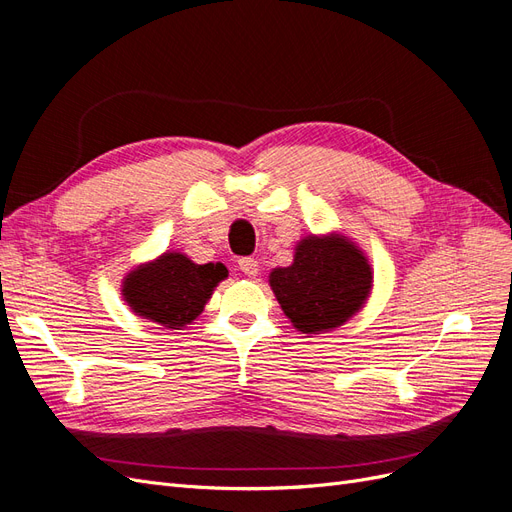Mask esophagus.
I'll list each match as a JSON object with an SVG mask.
<instances>
[{
  "label": "esophagus",
  "mask_w": 512,
  "mask_h": 512,
  "mask_svg": "<svg viewBox=\"0 0 512 512\" xmlns=\"http://www.w3.org/2000/svg\"><path fill=\"white\" fill-rule=\"evenodd\" d=\"M239 269H241L247 277H256L258 271H260L256 258H241V260H239Z\"/></svg>",
  "instance_id": "34e87169"
}]
</instances>
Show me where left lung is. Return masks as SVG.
Listing matches in <instances>:
<instances>
[{
    "label": "left lung",
    "mask_w": 512,
    "mask_h": 512,
    "mask_svg": "<svg viewBox=\"0 0 512 512\" xmlns=\"http://www.w3.org/2000/svg\"><path fill=\"white\" fill-rule=\"evenodd\" d=\"M374 273L367 256L344 235H309L297 243L290 267L273 269L269 284L301 333L342 327L365 305Z\"/></svg>",
    "instance_id": "left-lung-1"
}]
</instances>
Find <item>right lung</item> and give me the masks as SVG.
Wrapping results in <instances>:
<instances>
[{
	"label": "right lung",
	"mask_w": 512,
	"mask_h": 512,
	"mask_svg": "<svg viewBox=\"0 0 512 512\" xmlns=\"http://www.w3.org/2000/svg\"><path fill=\"white\" fill-rule=\"evenodd\" d=\"M224 277L228 269L222 262L196 265L185 254L166 252L130 271L121 294L136 316L181 329L200 316Z\"/></svg>",
	"instance_id": "right-lung-1"
}]
</instances>
